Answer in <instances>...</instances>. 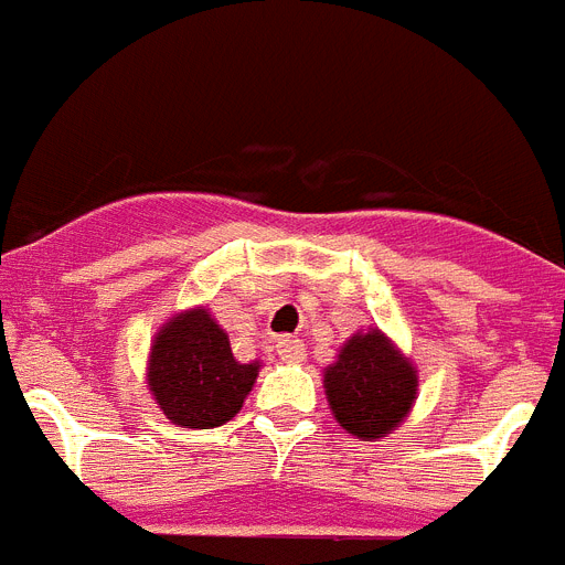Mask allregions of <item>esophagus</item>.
Returning <instances> with one entry per match:
<instances>
[{
    "label": "esophagus",
    "mask_w": 565,
    "mask_h": 565,
    "mask_svg": "<svg viewBox=\"0 0 565 565\" xmlns=\"http://www.w3.org/2000/svg\"><path fill=\"white\" fill-rule=\"evenodd\" d=\"M278 355H281L284 362L287 364H298V362H305V344H301V339H296V335H284V339H278Z\"/></svg>",
    "instance_id": "obj_1"
}]
</instances>
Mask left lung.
<instances>
[{
  "label": "left lung",
  "instance_id": "obj_1",
  "mask_svg": "<svg viewBox=\"0 0 565 565\" xmlns=\"http://www.w3.org/2000/svg\"><path fill=\"white\" fill-rule=\"evenodd\" d=\"M419 373L379 327L350 335L324 367V396L335 422L364 443L399 428L414 411Z\"/></svg>",
  "mask_w": 565,
  "mask_h": 565
}]
</instances>
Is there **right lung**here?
I'll return each instance as SVG.
<instances>
[{
    "instance_id": "obj_1",
    "label": "right lung",
    "mask_w": 565,
    "mask_h": 565,
    "mask_svg": "<svg viewBox=\"0 0 565 565\" xmlns=\"http://www.w3.org/2000/svg\"><path fill=\"white\" fill-rule=\"evenodd\" d=\"M260 362H238L206 307L174 312L151 339L146 387L180 428H217L244 407Z\"/></svg>"
}]
</instances>
